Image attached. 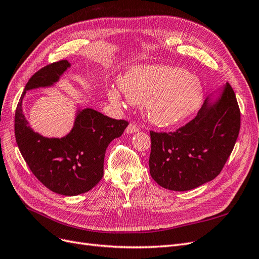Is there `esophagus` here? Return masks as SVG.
Returning a JSON list of instances; mask_svg holds the SVG:
<instances>
[{
	"instance_id": "1",
	"label": "esophagus",
	"mask_w": 259,
	"mask_h": 259,
	"mask_svg": "<svg viewBox=\"0 0 259 259\" xmlns=\"http://www.w3.org/2000/svg\"><path fill=\"white\" fill-rule=\"evenodd\" d=\"M138 131H139V127L137 126V125L134 124V123H131L128 126L126 127V131H125V132H126L127 134H132V133H136Z\"/></svg>"
}]
</instances>
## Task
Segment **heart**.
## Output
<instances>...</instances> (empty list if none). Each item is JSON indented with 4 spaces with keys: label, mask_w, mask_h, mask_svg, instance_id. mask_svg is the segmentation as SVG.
<instances>
[{
    "label": "heart",
    "mask_w": 259,
    "mask_h": 259,
    "mask_svg": "<svg viewBox=\"0 0 259 259\" xmlns=\"http://www.w3.org/2000/svg\"><path fill=\"white\" fill-rule=\"evenodd\" d=\"M120 85L131 103L146 101L149 119L161 125L186 120L198 110L203 99V88L197 76L167 66L132 68L121 77ZM108 97L120 103L122 95L119 90L109 89Z\"/></svg>",
    "instance_id": "obj_1"
}]
</instances>
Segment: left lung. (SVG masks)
I'll return each mask as SVG.
<instances>
[{"label":"left lung","instance_id":"left-lung-1","mask_svg":"<svg viewBox=\"0 0 259 259\" xmlns=\"http://www.w3.org/2000/svg\"><path fill=\"white\" fill-rule=\"evenodd\" d=\"M215 104L203 103L197 116L175 132L150 131L151 177L174 191L194 189L221 173L239 136L241 112L227 83Z\"/></svg>","mask_w":259,"mask_h":259}]
</instances>
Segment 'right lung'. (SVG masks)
Here are the masks:
<instances>
[{
	"label": "right lung",
	"mask_w": 259,
	"mask_h": 259,
	"mask_svg": "<svg viewBox=\"0 0 259 259\" xmlns=\"http://www.w3.org/2000/svg\"><path fill=\"white\" fill-rule=\"evenodd\" d=\"M69 67L67 60L53 62L30 77L15 112V137L29 168L48 189L76 195L90 191L103 178L106 149L128 122L88 108L77 113L72 131L60 139L33 132L22 113L26 91L53 85Z\"/></svg>",
	"instance_id": "right-lung-1"
}]
</instances>
